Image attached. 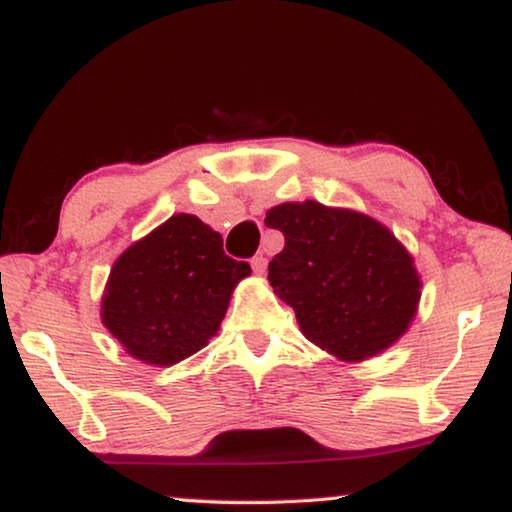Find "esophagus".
<instances>
[{"label": "esophagus", "instance_id": "34e87169", "mask_svg": "<svg viewBox=\"0 0 512 512\" xmlns=\"http://www.w3.org/2000/svg\"><path fill=\"white\" fill-rule=\"evenodd\" d=\"M250 266H253V271L257 273V276H264V273H266V257L255 255L253 259H250Z\"/></svg>", "mask_w": 512, "mask_h": 512}]
</instances>
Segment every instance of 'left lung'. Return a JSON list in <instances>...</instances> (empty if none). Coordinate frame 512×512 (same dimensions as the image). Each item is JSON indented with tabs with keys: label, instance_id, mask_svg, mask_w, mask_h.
<instances>
[{
	"label": "left lung",
	"instance_id": "obj_1",
	"mask_svg": "<svg viewBox=\"0 0 512 512\" xmlns=\"http://www.w3.org/2000/svg\"><path fill=\"white\" fill-rule=\"evenodd\" d=\"M264 223L285 236V248L269 262V282L312 345L358 363L407 333L423 282L386 225L315 200L282 202L266 211Z\"/></svg>",
	"mask_w": 512,
	"mask_h": 512
}]
</instances>
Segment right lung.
I'll list each match as a JSON object with an SVG mask.
<instances>
[{"instance_id": "right-lung-1", "label": "right lung", "mask_w": 512, "mask_h": 512, "mask_svg": "<svg viewBox=\"0 0 512 512\" xmlns=\"http://www.w3.org/2000/svg\"><path fill=\"white\" fill-rule=\"evenodd\" d=\"M246 262L193 213H174L112 264L101 299L103 326L128 356L170 368L218 333Z\"/></svg>"}]
</instances>
